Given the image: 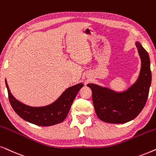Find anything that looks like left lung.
<instances>
[{
  "label": "left lung",
  "mask_w": 156,
  "mask_h": 156,
  "mask_svg": "<svg viewBox=\"0 0 156 156\" xmlns=\"http://www.w3.org/2000/svg\"><path fill=\"white\" fill-rule=\"evenodd\" d=\"M141 59V69L137 81L127 90L117 93L95 84H88L92 90L95 113L105 123H125L138 115L146 105L151 84L149 55L140 43H136Z\"/></svg>",
  "instance_id": "8db88e82"
}]
</instances>
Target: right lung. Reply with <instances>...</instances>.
I'll list each match as a JSON object with an SVG mask.
<instances>
[{
	"label": "right lung",
	"mask_w": 156,
	"mask_h": 156,
	"mask_svg": "<svg viewBox=\"0 0 156 156\" xmlns=\"http://www.w3.org/2000/svg\"><path fill=\"white\" fill-rule=\"evenodd\" d=\"M8 99L14 111L20 118L35 125L41 126H53L63 122L83 83L70 87L52 104L44 107H30L19 102L11 94L5 80Z\"/></svg>",
	"instance_id": "add662e5"
}]
</instances>
